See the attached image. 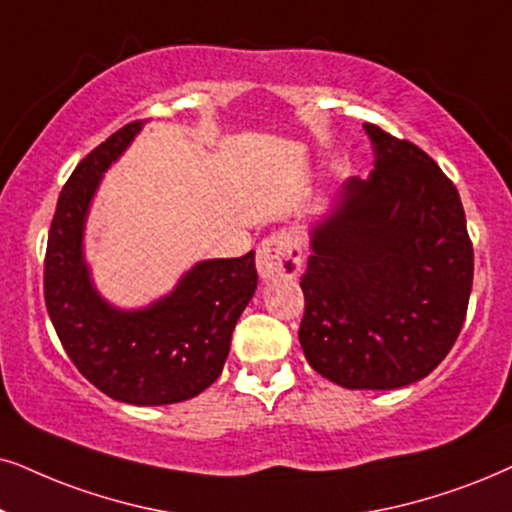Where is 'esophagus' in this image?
<instances>
[{
	"mask_svg": "<svg viewBox=\"0 0 512 512\" xmlns=\"http://www.w3.org/2000/svg\"><path fill=\"white\" fill-rule=\"evenodd\" d=\"M302 269V250L297 238L290 234H276L264 238L257 248V274L262 281L274 278H295Z\"/></svg>",
	"mask_w": 512,
	"mask_h": 512,
	"instance_id": "34e87169",
	"label": "esophagus"
}]
</instances>
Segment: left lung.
Returning a JSON list of instances; mask_svg holds the SVG:
<instances>
[{"label":"left lung","instance_id":"obj_1","mask_svg":"<svg viewBox=\"0 0 512 512\" xmlns=\"http://www.w3.org/2000/svg\"><path fill=\"white\" fill-rule=\"evenodd\" d=\"M373 172L349 177L309 226L300 345L347 390L430 375L461 333L472 243L456 186L428 153L364 125Z\"/></svg>","mask_w":512,"mask_h":512}]
</instances>
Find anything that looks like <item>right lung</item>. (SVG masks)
<instances>
[{
	"label": "right lung",
	"mask_w": 512,
	"mask_h": 512,
	"mask_svg": "<svg viewBox=\"0 0 512 512\" xmlns=\"http://www.w3.org/2000/svg\"><path fill=\"white\" fill-rule=\"evenodd\" d=\"M144 122L96 146L63 186L49 229L44 300L58 340L89 383L111 399L163 406L198 397L222 373L231 333L257 288L255 250L196 262L170 293L125 309L96 288L84 229L103 174Z\"/></svg>",
	"instance_id": "1"
}]
</instances>
